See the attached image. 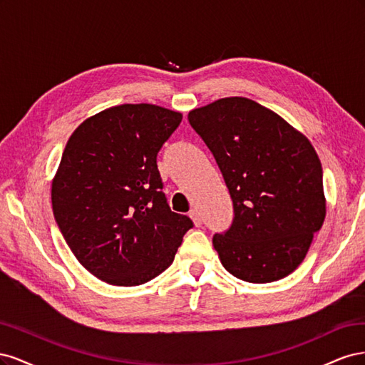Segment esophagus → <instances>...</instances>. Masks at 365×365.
Masks as SVG:
<instances>
[{
    "label": "esophagus",
    "mask_w": 365,
    "mask_h": 365,
    "mask_svg": "<svg viewBox=\"0 0 365 365\" xmlns=\"http://www.w3.org/2000/svg\"><path fill=\"white\" fill-rule=\"evenodd\" d=\"M189 216L192 217V220H193V222H195V225H196V227H201V224H202V217H201V213L197 212L196 208H192V210H190Z\"/></svg>",
    "instance_id": "1"
}]
</instances>
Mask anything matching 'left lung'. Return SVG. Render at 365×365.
<instances>
[{
	"label": "left lung",
	"instance_id": "8db88e82",
	"mask_svg": "<svg viewBox=\"0 0 365 365\" xmlns=\"http://www.w3.org/2000/svg\"><path fill=\"white\" fill-rule=\"evenodd\" d=\"M233 201V222L213 236L224 268L250 283L280 280L306 257L326 216L323 169L309 140L245 97L190 111Z\"/></svg>",
	"mask_w": 365,
	"mask_h": 365
}]
</instances>
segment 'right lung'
Masks as SVG:
<instances>
[{"label":"right lung","instance_id":"add662e5","mask_svg":"<svg viewBox=\"0 0 365 365\" xmlns=\"http://www.w3.org/2000/svg\"><path fill=\"white\" fill-rule=\"evenodd\" d=\"M182 115L138 103L105 109L74 130L51 187L53 215L76 259L109 284L137 286L168 269L189 216L163 193L158 152Z\"/></svg>","mask_w":365,"mask_h":365}]
</instances>
